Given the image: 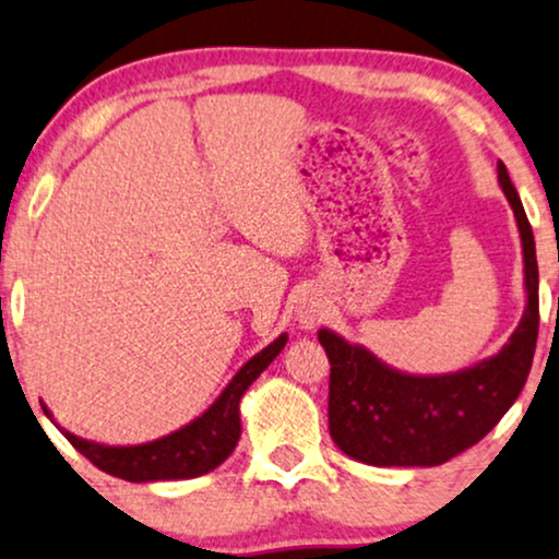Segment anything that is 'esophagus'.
Instances as JSON below:
<instances>
[{"instance_id": "esophagus-1", "label": "esophagus", "mask_w": 559, "mask_h": 559, "mask_svg": "<svg viewBox=\"0 0 559 559\" xmlns=\"http://www.w3.org/2000/svg\"><path fill=\"white\" fill-rule=\"evenodd\" d=\"M296 320L301 322V328H314L322 320V304L314 299H304L296 307Z\"/></svg>"}]
</instances>
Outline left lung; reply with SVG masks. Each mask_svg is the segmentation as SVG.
Masks as SVG:
<instances>
[{
  "instance_id": "left-lung-1",
  "label": "left lung",
  "mask_w": 559,
  "mask_h": 559,
  "mask_svg": "<svg viewBox=\"0 0 559 559\" xmlns=\"http://www.w3.org/2000/svg\"><path fill=\"white\" fill-rule=\"evenodd\" d=\"M498 182L524 250L526 307L496 356L451 373H407L337 332H317L330 358V436L356 462L438 467L490 433L524 390L539 332V267L532 224L503 162Z\"/></svg>"
}]
</instances>
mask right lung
Listing matches in <instances>:
<instances>
[{
    "mask_svg": "<svg viewBox=\"0 0 559 559\" xmlns=\"http://www.w3.org/2000/svg\"><path fill=\"white\" fill-rule=\"evenodd\" d=\"M288 341L286 332H281L271 345L247 361L239 369L224 392L218 394L206 413L198 415L188 426L173 433L154 438V441L136 443V447H108V443L87 441L69 433L67 428L56 426L67 436V441L87 456L97 469L108 472L112 477L129 479V483H159V479H193L216 469L218 464L227 462L235 451L239 433H242V420H239V402H242L247 386L263 373L273 358L284 350ZM44 413L53 420L51 409L44 405Z\"/></svg>",
    "mask_w": 559,
    "mask_h": 559,
    "instance_id": "right-lung-1",
    "label": "right lung"
}]
</instances>
